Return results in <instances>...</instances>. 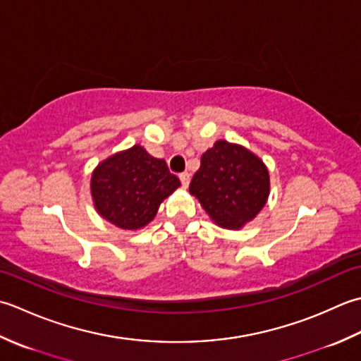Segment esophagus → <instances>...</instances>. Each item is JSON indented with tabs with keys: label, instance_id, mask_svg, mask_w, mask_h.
<instances>
[{
	"label": "esophagus",
	"instance_id": "obj_1",
	"mask_svg": "<svg viewBox=\"0 0 361 361\" xmlns=\"http://www.w3.org/2000/svg\"><path fill=\"white\" fill-rule=\"evenodd\" d=\"M179 179H180V182H182V185L183 187H188V183H190V173H180L179 174Z\"/></svg>",
	"mask_w": 361,
	"mask_h": 361
}]
</instances>
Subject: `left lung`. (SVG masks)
Listing matches in <instances>:
<instances>
[{
  "label": "left lung",
  "instance_id": "8db88e82",
  "mask_svg": "<svg viewBox=\"0 0 361 361\" xmlns=\"http://www.w3.org/2000/svg\"><path fill=\"white\" fill-rule=\"evenodd\" d=\"M269 171L252 151L218 140L202 154L190 182L193 195L216 226L240 231L259 215L269 196Z\"/></svg>",
  "mask_w": 361,
  "mask_h": 361
}]
</instances>
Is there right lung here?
<instances>
[{
	"label": "right lung",
	"mask_w": 361,
	"mask_h": 361,
	"mask_svg": "<svg viewBox=\"0 0 361 361\" xmlns=\"http://www.w3.org/2000/svg\"><path fill=\"white\" fill-rule=\"evenodd\" d=\"M180 187L166 161L143 146L115 152L94 168L90 193L98 215L123 231H140L157 215L160 204Z\"/></svg>",
	"instance_id": "1"
}]
</instances>
